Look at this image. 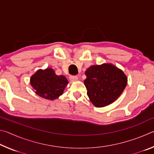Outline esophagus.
Here are the masks:
<instances>
[{"instance_id":"34e87169","label":"esophagus","mask_w":154,"mask_h":154,"mask_svg":"<svg viewBox=\"0 0 154 154\" xmlns=\"http://www.w3.org/2000/svg\"><path fill=\"white\" fill-rule=\"evenodd\" d=\"M70 80L71 81V82H75V81H77L78 79V77L77 76H70L69 77Z\"/></svg>"}]
</instances>
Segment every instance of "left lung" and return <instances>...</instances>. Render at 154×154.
<instances>
[{
    "mask_svg": "<svg viewBox=\"0 0 154 154\" xmlns=\"http://www.w3.org/2000/svg\"><path fill=\"white\" fill-rule=\"evenodd\" d=\"M87 94L96 107H103L117 100L127 85L124 72L112 64L93 65L85 71Z\"/></svg>",
    "mask_w": 154,
    "mask_h": 154,
    "instance_id": "8db88e82",
    "label": "left lung"
}]
</instances>
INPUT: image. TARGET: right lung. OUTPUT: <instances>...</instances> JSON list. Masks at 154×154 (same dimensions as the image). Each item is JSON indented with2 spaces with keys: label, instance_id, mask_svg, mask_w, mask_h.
Listing matches in <instances>:
<instances>
[{
  "label": "right lung",
  "instance_id": "add662e5",
  "mask_svg": "<svg viewBox=\"0 0 154 154\" xmlns=\"http://www.w3.org/2000/svg\"><path fill=\"white\" fill-rule=\"evenodd\" d=\"M69 82L64 75H57L54 69H39L30 77V85L41 97L54 100L63 94Z\"/></svg>",
  "mask_w": 154,
  "mask_h": 154
}]
</instances>
